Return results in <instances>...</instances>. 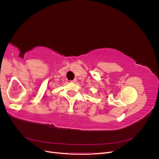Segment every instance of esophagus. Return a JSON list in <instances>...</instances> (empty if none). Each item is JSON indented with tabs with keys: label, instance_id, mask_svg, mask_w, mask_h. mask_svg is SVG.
<instances>
[{
	"label": "esophagus",
	"instance_id": "esophagus-1",
	"mask_svg": "<svg viewBox=\"0 0 159 159\" xmlns=\"http://www.w3.org/2000/svg\"><path fill=\"white\" fill-rule=\"evenodd\" d=\"M76 81H77V80L76 79H74V80H71V82H76Z\"/></svg>",
	"mask_w": 159,
	"mask_h": 159
}]
</instances>
